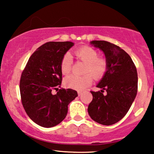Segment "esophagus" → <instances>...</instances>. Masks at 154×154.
I'll return each mask as SVG.
<instances>
[{"label":"esophagus","instance_id":"obj_1","mask_svg":"<svg viewBox=\"0 0 154 154\" xmlns=\"http://www.w3.org/2000/svg\"><path fill=\"white\" fill-rule=\"evenodd\" d=\"M78 94H79V96H81L82 94V92L79 91V92H78Z\"/></svg>","mask_w":154,"mask_h":154}]
</instances>
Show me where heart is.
Listing matches in <instances>:
<instances>
[{
	"label": "heart",
	"mask_w": 154,
	"mask_h": 154,
	"mask_svg": "<svg viewBox=\"0 0 154 154\" xmlns=\"http://www.w3.org/2000/svg\"><path fill=\"white\" fill-rule=\"evenodd\" d=\"M77 59L85 62L84 73H87L83 76L70 75L64 79V84L66 88L73 90H83L91 85L93 77L100 79L104 76L108 69V62L106 59L98 57V52L89 46H83L75 52ZM71 57L70 54H65L60 63V69L63 74L70 73L71 70Z\"/></svg>",
	"instance_id": "1"
}]
</instances>
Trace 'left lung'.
I'll return each mask as SVG.
<instances>
[{
    "mask_svg": "<svg viewBox=\"0 0 154 154\" xmlns=\"http://www.w3.org/2000/svg\"><path fill=\"white\" fill-rule=\"evenodd\" d=\"M90 44L104 52L108 69L97 87L91 91L92 102L88 111L91 119L104 125L115 124L125 116L137 92V69L131 57L119 46L105 41H92ZM106 90L107 94H103Z\"/></svg>",
    "mask_w": 154,
    "mask_h": 154,
    "instance_id": "8db88e82",
    "label": "left lung"
}]
</instances>
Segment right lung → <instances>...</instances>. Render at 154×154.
Here are the masks:
<instances>
[{
	"label": "right lung",
	"instance_id": "1",
	"mask_svg": "<svg viewBox=\"0 0 154 154\" xmlns=\"http://www.w3.org/2000/svg\"><path fill=\"white\" fill-rule=\"evenodd\" d=\"M70 41L48 42L39 47L29 59L21 75L20 90L22 103L29 117L40 126L54 127L66 116L68 105L78 96L72 89L60 88L62 59L73 46Z\"/></svg>",
	"mask_w": 154,
	"mask_h": 154
}]
</instances>
